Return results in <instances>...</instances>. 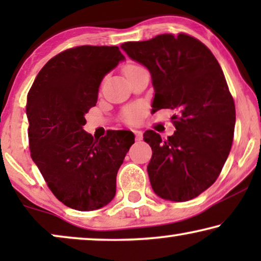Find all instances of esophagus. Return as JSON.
I'll use <instances>...</instances> for the list:
<instances>
[{
  "label": "esophagus",
  "instance_id": "esophagus-1",
  "mask_svg": "<svg viewBox=\"0 0 261 261\" xmlns=\"http://www.w3.org/2000/svg\"><path fill=\"white\" fill-rule=\"evenodd\" d=\"M134 134H135V139H137V141H140L141 139H142V132L135 129L134 130Z\"/></svg>",
  "mask_w": 261,
  "mask_h": 261
}]
</instances>
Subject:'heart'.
Returning a JSON list of instances; mask_svg holds the SVG:
<instances>
[{"instance_id":"1","label":"heart","mask_w":261,"mask_h":261,"mask_svg":"<svg viewBox=\"0 0 261 261\" xmlns=\"http://www.w3.org/2000/svg\"><path fill=\"white\" fill-rule=\"evenodd\" d=\"M140 67L141 66L135 65V64H128V65L124 66L123 72L127 76V74H129L132 72H134V71L139 70ZM141 116H142V110H141V108H139V107H132V108H128L126 112H124V120L129 123L138 122V121L140 120Z\"/></svg>"}]
</instances>
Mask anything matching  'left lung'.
<instances>
[{
    "mask_svg": "<svg viewBox=\"0 0 261 261\" xmlns=\"http://www.w3.org/2000/svg\"><path fill=\"white\" fill-rule=\"evenodd\" d=\"M121 48L146 66L154 88L152 112L172 109L176 132L165 141L146 130L147 172L160 198L185 202L205 191L221 173L233 144L235 105L212 51L190 35H156Z\"/></svg>",
    "mask_w": 261,
    "mask_h": 261,
    "instance_id": "1",
    "label": "left lung"
}]
</instances>
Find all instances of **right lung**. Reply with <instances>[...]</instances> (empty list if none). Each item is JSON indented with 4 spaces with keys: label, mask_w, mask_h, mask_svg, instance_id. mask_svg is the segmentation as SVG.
Masks as SVG:
<instances>
[{
    "label": "right lung",
    "mask_w": 261,
    "mask_h": 261,
    "mask_svg": "<svg viewBox=\"0 0 261 261\" xmlns=\"http://www.w3.org/2000/svg\"><path fill=\"white\" fill-rule=\"evenodd\" d=\"M124 60L117 46H77L49 59L27 95L31 156L53 195L90 212L112 202L116 174L134 144L129 130L95 140L83 129L107 73Z\"/></svg>",
    "instance_id": "add662e5"
}]
</instances>
